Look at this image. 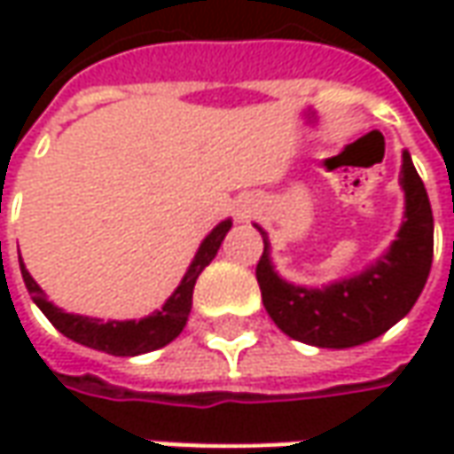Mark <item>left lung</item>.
<instances>
[{"label": "left lung", "instance_id": "1", "mask_svg": "<svg viewBox=\"0 0 454 454\" xmlns=\"http://www.w3.org/2000/svg\"><path fill=\"white\" fill-rule=\"evenodd\" d=\"M399 179L407 197L404 224L389 253L351 280L323 290L298 288L280 280L268 257V235L260 230L265 250L254 275L268 316L290 339L318 348L361 346L387 333L417 303L432 268L434 219L427 189L407 151Z\"/></svg>", "mask_w": 454, "mask_h": 454}]
</instances>
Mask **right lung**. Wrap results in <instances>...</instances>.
<instances>
[{
    "mask_svg": "<svg viewBox=\"0 0 454 454\" xmlns=\"http://www.w3.org/2000/svg\"><path fill=\"white\" fill-rule=\"evenodd\" d=\"M232 222L224 219L222 224H217L207 239L201 242L200 253L194 254V262L189 265V270L184 275L182 286L174 290V295L164 303L161 310H156L149 318L141 321H98V318H85V316H73V313H62L60 308L50 303L44 298L43 288L32 280V275L25 270L22 260V280H25L27 290L32 295V301L37 303V308L47 316V321L52 323L62 336L73 339L75 343H82L88 348L96 351H106L111 356H138V354H149L156 351L166 343L176 339L186 325L189 310H192V293H194V283L200 278V272L215 260L219 245L224 235L230 232Z\"/></svg>",
    "mask_w": 454,
    "mask_h": 454,
    "instance_id": "obj_1",
    "label": "right lung"
}]
</instances>
